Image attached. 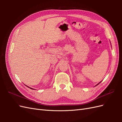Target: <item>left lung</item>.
I'll list each match as a JSON object with an SVG mask.
<instances>
[{
    "mask_svg": "<svg viewBox=\"0 0 122 122\" xmlns=\"http://www.w3.org/2000/svg\"><path fill=\"white\" fill-rule=\"evenodd\" d=\"M99 82V83H98V84H99V83H100V82ZM98 84H97V85H98Z\"/></svg>",
    "mask_w": 122,
    "mask_h": 122,
    "instance_id": "1",
    "label": "left lung"
}]
</instances>
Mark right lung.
I'll list each match as a JSON object with an SVG mask.
<instances>
[{"label": "right lung", "mask_w": 122, "mask_h": 122, "mask_svg": "<svg viewBox=\"0 0 122 122\" xmlns=\"http://www.w3.org/2000/svg\"><path fill=\"white\" fill-rule=\"evenodd\" d=\"M27 87H28V86H27ZM29 88H31V89H32V88H30V87H29ZM33 90H34V89H33Z\"/></svg>", "instance_id": "add662e5"}]
</instances>
